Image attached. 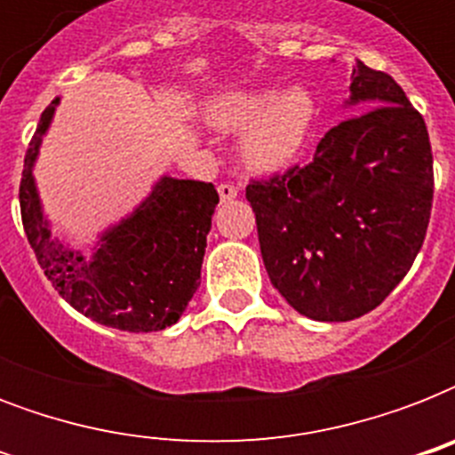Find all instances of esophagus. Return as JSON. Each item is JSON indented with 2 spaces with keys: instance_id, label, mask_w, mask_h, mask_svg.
<instances>
[{
  "instance_id": "1",
  "label": "esophagus",
  "mask_w": 455,
  "mask_h": 455,
  "mask_svg": "<svg viewBox=\"0 0 455 455\" xmlns=\"http://www.w3.org/2000/svg\"><path fill=\"white\" fill-rule=\"evenodd\" d=\"M217 191H220V200L221 203H231V200L238 196V188H235L234 184H228V181H224V184L217 186Z\"/></svg>"
}]
</instances>
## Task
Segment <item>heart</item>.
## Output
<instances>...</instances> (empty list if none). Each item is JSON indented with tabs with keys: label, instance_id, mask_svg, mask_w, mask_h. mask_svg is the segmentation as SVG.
<instances>
[{
	"label": "heart",
	"instance_id": "obj_1",
	"mask_svg": "<svg viewBox=\"0 0 455 455\" xmlns=\"http://www.w3.org/2000/svg\"><path fill=\"white\" fill-rule=\"evenodd\" d=\"M205 116L221 130L250 124L243 134V157L252 167L274 170L291 163L309 137L314 101L299 87L278 96L274 89L243 87L210 99Z\"/></svg>",
	"mask_w": 455,
	"mask_h": 455
}]
</instances>
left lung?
I'll list each match as a JSON object with an SVG mask.
<instances>
[{
  "label": "left lung",
  "instance_id": "left-lung-1",
  "mask_svg": "<svg viewBox=\"0 0 455 455\" xmlns=\"http://www.w3.org/2000/svg\"><path fill=\"white\" fill-rule=\"evenodd\" d=\"M349 92L361 113L325 132L304 164L245 188L271 283L314 321H352L395 291L435 196L427 127L395 77L359 63Z\"/></svg>",
  "mask_w": 455,
  "mask_h": 455
}]
</instances>
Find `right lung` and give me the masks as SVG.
Listing matches in <instances>:
<instances>
[{
    "mask_svg": "<svg viewBox=\"0 0 455 455\" xmlns=\"http://www.w3.org/2000/svg\"><path fill=\"white\" fill-rule=\"evenodd\" d=\"M59 99L39 117L18 188L20 220L44 276L73 309L127 332L177 323L200 285L207 234L220 196L212 184L163 177L130 220L110 228L92 259L53 241L39 207L32 164Z\"/></svg>",
    "mask_w": 455,
    "mask_h": 455,
    "instance_id": "1",
    "label": "right lung"
}]
</instances>
